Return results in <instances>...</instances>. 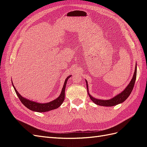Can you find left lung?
Wrapping results in <instances>:
<instances>
[{
    "label": "left lung",
    "instance_id": "left-lung-1",
    "mask_svg": "<svg viewBox=\"0 0 147 147\" xmlns=\"http://www.w3.org/2000/svg\"><path fill=\"white\" fill-rule=\"evenodd\" d=\"M136 76H137V65L136 66L135 71L134 73V75H133V77L131 80V81L130 82V83H129V84L127 86V87L124 89V90L121 92H120V94L117 95L116 96L113 97V98L109 99V100H101V99H95L94 97H92L88 92V84L87 81L86 80L88 95H89V96H90L91 100L94 102V103H95L97 105H100V106L112 107V106L118 105L119 104H121L124 100H126L127 97L131 94V93L133 90V88H134V86L135 82L136 80Z\"/></svg>",
    "mask_w": 147,
    "mask_h": 147
}]
</instances>
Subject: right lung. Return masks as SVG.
<instances>
[{"label": "right lung", "instance_id": "1", "mask_svg": "<svg viewBox=\"0 0 147 147\" xmlns=\"http://www.w3.org/2000/svg\"><path fill=\"white\" fill-rule=\"evenodd\" d=\"M71 76H72V75H69V76L67 77V78L65 79L64 86H63V89H62L60 96L57 97V99H55L54 100L51 101L50 102H48V103H45V104L38 103V102L31 101V100H29V99L24 98V97H22L20 94V93H18V92L17 91L14 85H13V82H12V85L15 89V91L18 97V98L22 102V104H23L25 107H26L30 110L34 111V112H48V111L57 109L59 107L61 106V105L62 104H63V102H64V98H65V90L67 82L68 79Z\"/></svg>", "mask_w": 147, "mask_h": 147}]
</instances>
